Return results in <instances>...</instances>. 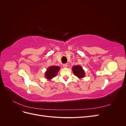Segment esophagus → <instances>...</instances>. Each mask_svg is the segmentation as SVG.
I'll use <instances>...</instances> for the list:
<instances>
[{
    "label": "esophagus",
    "mask_w": 126,
    "mask_h": 126,
    "mask_svg": "<svg viewBox=\"0 0 126 126\" xmlns=\"http://www.w3.org/2000/svg\"><path fill=\"white\" fill-rule=\"evenodd\" d=\"M63 67H64V68H67L68 67V64H67V63H64V64H63Z\"/></svg>",
    "instance_id": "esophagus-1"
}]
</instances>
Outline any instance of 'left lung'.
<instances>
[{"instance_id":"8db88e82","label":"left lung","mask_w":126,"mask_h":126,"mask_svg":"<svg viewBox=\"0 0 126 126\" xmlns=\"http://www.w3.org/2000/svg\"><path fill=\"white\" fill-rule=\"evenodd\" d=\"M74 74L78 78H83L85 76L84 70L80 66H75L72 68Z\"/></svg>"}]
</instances>
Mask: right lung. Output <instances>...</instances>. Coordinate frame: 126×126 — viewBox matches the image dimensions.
<instances>
[{
	"label": "right lung",
	"instance_id": "right-lung-1",
	"mask_svg": "<svg viewBox=\"0 0 126 126\" xmlns=\"http://www.w3.org/2000/svg\"><path fill=\"white\" fill-rule=\"evenodd\" d=\"M60 69V67L58 66H50L49 67L47 71L45 73V76L47 79H50L57 75L58 72Z\"/></svg>",
	"mask_w": 126,
	"mask_h": 126
}]
</instances>
